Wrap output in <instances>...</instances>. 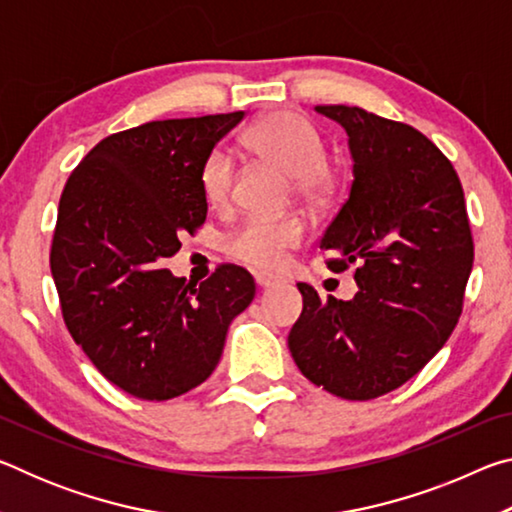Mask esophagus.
I'll return each instance as SVG.
<instances>
[{"label": "esophagus", "instance_id": "34e87169", "mask_svg": "<svg viewBox=\"0 0 512 512\" xmlns=\"http://www.w3.org/2000/svg\"><path fill=\"white\" fill-rule=\"evenodd\" d=\"M255 282L259 289H271L277 287V284H282V277H275L271 273H255Z\"/></svg>", "mask_w": 512, "mask_h": 512}]
</instances>
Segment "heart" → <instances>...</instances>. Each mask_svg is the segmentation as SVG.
<instances>
[{"mask_svg": "<svg viewBox=\"0 0 512 512\" xmlns=\"http://www.w3.org/2000/svg\"><path fill=\"white\" fill-rule=\"evenodd\" d=\"M244 142L250 151L273 162L291 178H298L302 194H316L325 183V144L314 126L296 112H273L250 128ZM237 162L225 146H216L201 167V189L212 207L230 201ZM305 239V223L298 216L266 219L250 216L225 239V250L250 266L275 271L293 248Z\"/></svg>", "mask_w": 512, "mask_h": 512, "instance_id": "obj_1", "label": "heart"}]
</instances>
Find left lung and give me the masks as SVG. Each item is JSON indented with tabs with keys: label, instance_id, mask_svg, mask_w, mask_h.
Here are the masks:
<instances>
[{
	"label": "left lung",
	"instance_id": "obj_1",
	"mask_svg": "<svg viewBox=\"0 0 512 512\" xmlns=\"http://www.w3.org/2000/svg\"><path fill=\"white\" fill-rule=\"evenodd\" d=\"M348 133L350 194L320 250L332 271L354 268L352 300L300 282L289 350L311 384L343 400L400 388L443 348L461 316L474 262L456 171L413 126L357 106H316Z\"/></svg>",
	"mask_w": 512,
	"mask_h": 512
}]
</instances>
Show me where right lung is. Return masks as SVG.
Returning <instances> with one entry per match:
<instances>
[{"instance_id": "right-lung-1", "label": "right lung", "mask_w": 512, "mask_h": 512, "mask_svg": "<svg viewBox=\"0 0 512 512\" xmlns=\"http://www.w3.org/2000/svg\"><path fill=\"white\" fill-rule=\"evenodd\" d=\"M241 119L244 110L110 135L60 196L51 275L67 329L103 377L140 400L203 384L255 298L239 266H219L198 287L160 268L205 221L201 167Z\"/></svg>"}]
</instances>
